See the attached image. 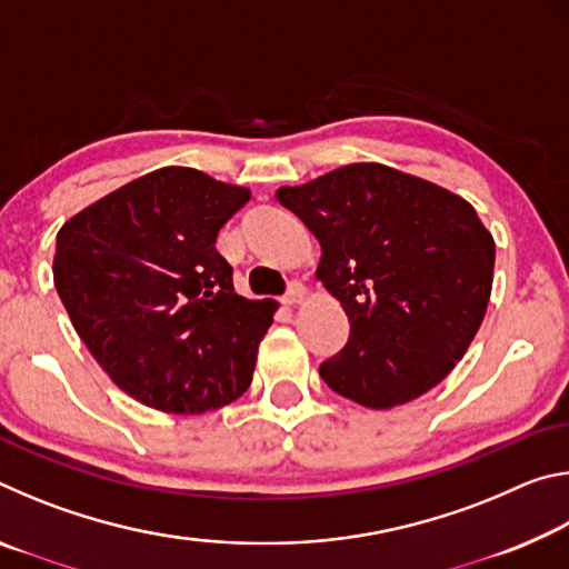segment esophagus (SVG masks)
<instances>
[{
  "label": "esophagus",
  "mask_w": 569,
  "mask_h": 569,
  "mask_svg": "<svg viewBox=\"0 0 569 569\" xmlns=\"http://www.w3.org/2000/svg\"><path fill=\"white\" fill-rule=\"evenodd\" d=\"M306 298V288L298 283V281H293L291 286H288V293L283 296V303L286 306H298Z\"/></svg>",
  "instance_id": "esophagus-1"
}]
</instances>
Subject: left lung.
<instances>
[{
    "instance_id": "left-lung-1",
    "label": "left lung",
    "mask_w": 569,
    "mask_h": 569,
    "mask_svg": "<svg viewBox=\"0 0 569 569\" xmlns=\"http://www.w3.org/2000/svg\"><path fill=\"white\" fill-rule=\"evenodd\" d=\"M276 200L321 246L316 278L349 316L321 379L366 409H393L449 377L485 321L495 238L465 198L381 162H353Z\"/></svg>"
}]
</instances>
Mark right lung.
Returning <instances> with one entry per match:
<instances>
[{
  "instance_id": "obj_1",
  "label": "right lung",
  "mask_w": 569,
  "mask_h": 569,
  "mask_svg": "<svg viewBox=\"0 0 569 569\" xmlns=\"http://www.w3.org/2000/svg\"><path fill=\"white\" fill-rule=\"evenodd\" d=\"M248 200V188L168 166L57 233V293L94 361L134 401L206 413L250 387L276 308L238 296L216 250L218 230Z\"/></svg>"
}]
</instances>
